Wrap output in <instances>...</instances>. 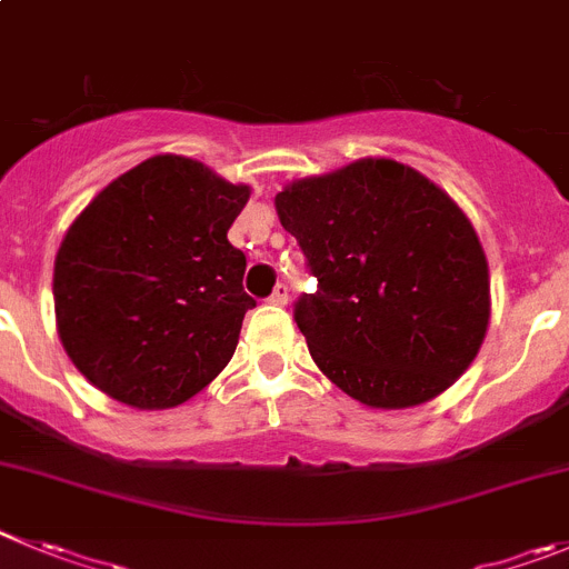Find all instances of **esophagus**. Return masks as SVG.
<instances>
[{
  "mask_svg": "<svg viewBox=\"0 0 569 569\" xmlns=\"http://www.w3.org/2000/svg\"><path fill=\"white\" fill-rule=\"evenodd\" d=\"M268 301H270V305H279V307L288 305V284H276V290L270 293Z\"/></svg>",
  "mask_w": 569,
  "mask_h": 569,
  "instance_id": "1",
  "label": "esophagus"
}]
</instances>
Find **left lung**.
Instances as JSON below:
<instances>
[{
  "label": "left lung",
  "instance_id": "1",
  "mask_svg": "<svg viewBox=\"0 0 569 569\" xmlns=\"http://www.w3.org/2000/svg\"><path fill=\"white\" fill-rule=\"evenodd\" d=\"M319 290L293 319L349 398L409 409L446 392L491 319L488 259L462 208L411 166L363 158L276 194Z\"/></svg>",
  "mask_w": 569,
  "mask_h": 569
}]
</instances>
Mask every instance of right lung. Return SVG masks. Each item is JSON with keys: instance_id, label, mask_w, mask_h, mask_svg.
<instances>
[{"instance_id": "1", "label": "right lung", "mask_w": 569, "mask_h": 569, "mask_svg": "<svg viewBox=\"0 0 569 569\" xmlns=\"http://www.w3.org/2000/svg\"><path fill=\"white\" fill-rule=\"evenodd\" d=\"M200 160L158 154L112 180L56 253V325L78 372L118 403L171 409L231 361L244 253L228 228L248 202Z\"/></svg>"}]
</instances>
